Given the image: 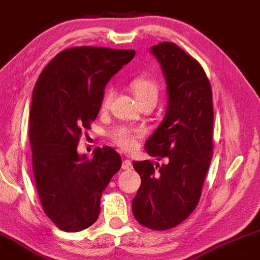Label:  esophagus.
I'll return each mask as SVG.
<instances>
[{
    "instance_id": "obj_1",
    "label": "esophagus",
    "mask_w": 260,
    "mask_h": 260,
    "mask_svg": "<svg viewBox=\"0 0 260 260\" xmlns=\"http://www.w3.org/2000/svg\"><path fill=\"white\" fill-rule=\"evenodd\" d=\"M122 168H123V170H126V171L132 170L133 165H132V162H131V160H123V161H122Z\"/></svg>"
}]
</instances>
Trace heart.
I'll use <instances>...</instances> for the list:
<instances>
[{
  "label": "heart",
  "mask_w": 260,
  "mask_h": 260,
  "mask_svg": "<svg viewBox=\"0 0 260 260\" xmlns=\"http://www.w3.org/2000/svg\"><path fill=\"white\" fill-rule=\"evenodd\" d=\"M132 94L136 96L137 102L142 106L152 105L155 106L160 98L161 87L160 83L156 81L154 77L150 76H138L134 77L128 84ZM114 89L108 88L105 89L104 94L100 100V110L105 111L108 110L110 106L112 99H114ZM143 138V133L140 131H129V129H122L120 132L115 133L112 136V140L120 146L121 149L126 150V151H132L138 146L139 140Z\"/></svg>",
  "instance_id": "1"
}]
</instances>
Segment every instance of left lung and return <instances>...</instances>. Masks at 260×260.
<instances>
[{"instance_id": "1", "label": "left lung", "mask_w": 260, "mask_h": 260, "mask_svg": "<svg viewBox=\"0 0 260 260\" xmlns=\"http://www.w3.org/2000/svg\"><path fill=\"white\" fill-rule=\"evenodd\" d=\"M166 77L168 106L164 121L145 143L150 160L134 161L142 184L132 201L134 218L151 230L179 225L201 198L213 156L212 87L201 64L173 42L151 48Z\"/></svg>"}]
</instances>
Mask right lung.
<instances>
[{"label": "right lung", "instance_id": "right-lung-1", "mask_svg": "<svg viewBox=\"0 0 260 260\" xmlns=\"http://www.w3.org/2000/svg\"><path fill=\"white\" fill-rule=\"evenodd\" d=\"M134 54L73 47L58 53L37 79L29 124L32 170L43 211L60 230L77 233L94 224L102 193L120 171L121 156L111 146L95 148L89 160L77 154V144L98 116L106 83Z\"/></svg>", "mask_w": 260, "mask_h": 260}]
</instances>
